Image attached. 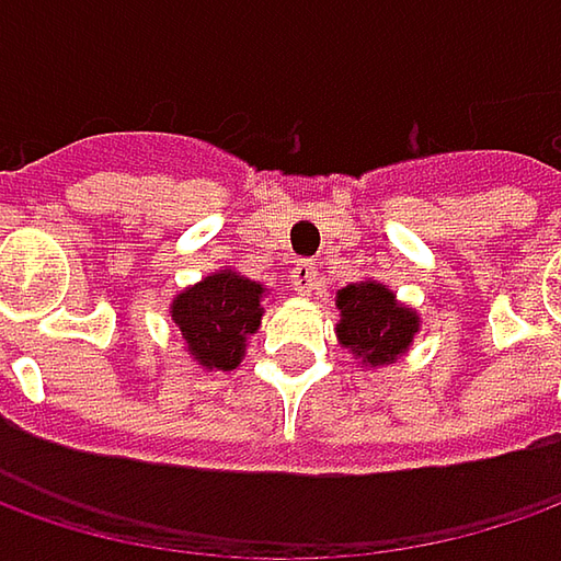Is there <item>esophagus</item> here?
<instances>
[{"label":"esophagus","instance_id":"34e87169","mask_svg":"<svg viewBox=\"0 0 561 561\" xmlns=\"http://www.w3.org/2000/svg\"><path fill=\"white\" fill-rule=\"evenodd\" d=\"M314 280H318V274H314L312 262H299L296 268L290 271V287L299 296H309L314 290Z\"/></svg>","mask_w":561,"mask_h":561}]
</instances>
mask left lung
<instances>
[{
  "mask_svg": "<svg viewBox=\"0 0 561 561\" xmlns=\"http://www.w3.org/2000/svg\"><path fill=\"white\" fill-rule=\"evenodd\" d=\"M336 343L350 350L358 368H387L409 353L421 331V318L412 306L397 299V293L375 277L346 284L334 296Z\"/></svg>",
  "mask_w": 561,
  "mask_h": 561,
  "instance_id": "left-lung-1",
  "label": "left lung"
}]
</instances>
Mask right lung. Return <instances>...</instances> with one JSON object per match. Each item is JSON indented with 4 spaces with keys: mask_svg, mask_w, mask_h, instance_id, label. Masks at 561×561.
<instances>
[{
    "mask_svg": "<svg viewBox=\"0 0 561 561\" xmlns=\"http://www.w3.org/2000/svg\"><path fill=\"white\" fill-rule=\"evenodd\" d=\"M268 287L237 268H218L171 299V321L184 336L186 356L203 371H233L247 356L249 336L262 328Z\"/></svg>",
    "mask_w": 561,
    "mask_h": 561,
    "instance_id": "right-lung-1",
    "label": "right lung"
}]
</instances>
